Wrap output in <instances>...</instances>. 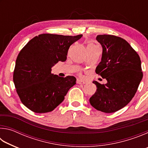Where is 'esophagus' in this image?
<instances>
[{
    "instance_id": "esophagus-1",
    "label": "esophagus",
    "mask_w": 148,
    "mask_h": 148,
    "mask_svg": "<svg viewBox=\"0 0 148 148\" xmlns=\"http://www.w3.org/2000/svg\"><path fill=\"white\" fill-rule=\"evenodd\" d=\"M76 82H77V84H86V82L82 81V80H80V79H77Z\"/></svg>"
}]
</instances>
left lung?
<instances>
[{"label": "left lung", "mask_w": 148, "mask_h": 148, "mask_svg": "<svg viewBox=\"0 0 148 148\" xmlns=\"http://www.w3.org/2000/svg\"><path fill=\"white\" fill-rule=\"evenodd\" d=\"M96 39L102 53L95 72L107 83L92 82L97 89L89 102L97 110L113 113L128 104L136 93L143 77L141 61L131 45L120 37L101 34Z\"/></svg>", "instance_id": "obj_1"}]
</instances>
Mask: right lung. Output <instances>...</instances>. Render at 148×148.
I'll return each instance as SVG.
<instances>
[{"instance_id":"1","label":"right lung","mask_w":148,"mask_h":148,"mask_svg":"<svg viewBox=\"0 0 148 148\" xmlns=\"http://www.w3.org/2000/svg\"><path fill=\"white\" fill-rule=\"evenodd\" d=\"M42 34L31 39L17 56L13 80L22 103L35 113L51 112L76 84L74 76L51 74L59 61L64 62L70 46L82 38Z\"/></svg>"}]
</instances>
